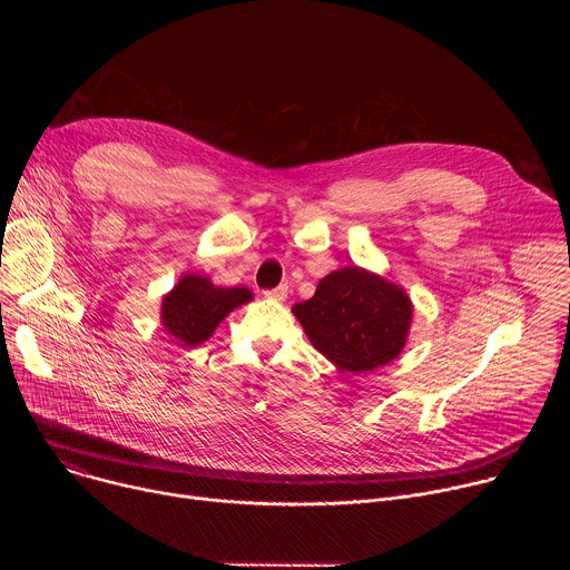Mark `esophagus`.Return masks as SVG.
I'll return each instance as SVG.
<instances>
[{
    "label": "esophagus",
    "mask_w": 570,
    "mask_h": 570,
    "mask_svg": "<svg viewBox=\"0 0 570 570\" xmlns=\"http://www.w3.org/2000/svg\"><path fill=\"white\" fill-rule=\"evenodd\" d=\"M264 295H266L268 299L284 302L286 295H288V286H286V284H279V286H275V288H271V291H264Z\"/></svg>",
    "instance_id": "obj_1"
}]
</instances>
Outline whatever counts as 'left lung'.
Wrapping results in <instances>:
<instances>
[{"label":"left lung","instance_id":"left-lung-1","mask_svg":"<svg viewBox=\"0 0 570 570\" xmlns=\"http://www.w3.org/2000/svg\"><path fill=\"white\" fill-rule=\"evenodd\" d=\"M311 345L338 370L361 374L394 361L409 338L413 302L358 266L330 273L315 295L293 306Z\"/></svg>","mask_w":570,"mask_h":570}]
</instances>
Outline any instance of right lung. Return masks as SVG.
Masks as SVG:
<instances>
[{
  "label": "right lung",
  "instance_id": "right-lung-1",
  "mask_svg": "<svg viewBox=\"0 0 570 570\" xmlns=\"http://www.w3.org/2000/svg\"><path fill=\"white\" fill-rule=\"evenodd\" d=\"M253 299L246 286H214L203 275H185L161 299V324L187 347L205 343L229 311Z\"/></svg>",
  "mask_w": 570,
  "mask_h": 570
}]
</instances>
